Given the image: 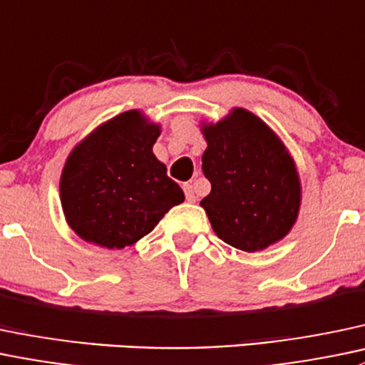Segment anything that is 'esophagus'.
Masks as SVG:
<instances>
[{"label": "esophagus", "mask_w": 365, "mask_h": 365, "mask_svg": "<svg viewBox=\"0 0 365 365\" xmlns=\"http://www.w3.org/2000/svg\"><path fill=\"white\" fill-rule=\"evenodd\" d=\"M183 192H185L187 201H190V202L195 201V194H194L192 183H185V185H183Z\"/></svg>", "instance_id": "obj_1"}]
</instances>
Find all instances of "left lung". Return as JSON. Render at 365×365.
<instances>
[{"mask_svg": "<svg viewBox=\"0 0 365 365\" xmlns=\"http://www.w3.org/2000/svg\"><path fill=\"white\" fill-rule=\"evenodd\" d=\"M208 143L202 173L212 192L201 201L215 234L243 252L283 240L301 206V180L283 141L245 108L217 124H202Z\"/></svg>", "mask_w": 365, "mask_h": 365, "instance_id": "left-lung-1", "label": "left lung"}]
</instances>
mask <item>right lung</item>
Returning <instances> with one entry per match:
<instances>
[{
	"instance_id": "right-lung-1",
	"label": "right lung",
	"mask_w": 365,
	"mask_h": 365,
	"mask_svg": "<svg viewBox=\"0 0 365 365\" xmlns=\"http://www.w3.org/2000/svg\"><path fill=\"white\" fill-rule=\"evenodd\" d=\"M159 134V124L129 110L73 148L61 175V205L83 241L110 250L131 247L185 201L152 152Z\"/></svg>"
}]
</instances>
